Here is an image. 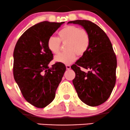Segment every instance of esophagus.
<instances>
[{"mask_svg":"<svg viewBox=\"0 0 130 130\" xmlns=\"http://www.w3.org/2000/svg\"><path fill=\"white\" fill-rule=\"evenodd\" d=\"M66 68L67 70H70V68H71V66H70V65H66Z\"/></svg>","mask_w":130,"mask_h":130,"instance_id":"obj_1","label":"esophagus"}]
</instances>
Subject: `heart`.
I'll use <instances>...</instances> for the list:
<instances>
[{
	"label": "heart",
	"mask_w": 130,
	"mask_h": 130,
	"mask_svg": "<svg viewBox=\"0 0 130 130\" xmlns=\"http://www.w3.org/2000/svg\"><path fill=\"white\" fill-rule=\"evenodd\" d=\"M58 37L51 36L47 40V47L52 53L57 54L60 50L61 42L68 41L66 44L67 51L62 52L55 57V60L69 64L76 58L77 54L84 55L90 47L91 37L86 29L75 26H67L58 32Z\"/></svg>",
	"instance_id": "heart-1"
}]
</instances>
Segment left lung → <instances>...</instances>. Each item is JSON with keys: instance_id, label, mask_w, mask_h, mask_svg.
Returning a JSON list of instances; mask_svg holds the SVG:
<instances>
[{"instance_id": "obj_1", "label": "left lung", "mask_w": 130, "mask_h": 130, "mask_svg": "<svg viewBox=\"0 0 130 130\" xmlns=\"http://www.w3.org/2000/svg\"><path fill=\"white\" fill-rule=\"evenodd\" d=\"M68 23L80 25L90 35L89 50L71 68L75 72L73 84L79 98L87 105L97 106L108 99L116 84V56L109 38L95 23L89 20Z\"/></svg>"}]
</instances>
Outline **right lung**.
I'll return each instance as SVG.
<instances>
[{"instance_id": "right-lung-1", "label": "right lung", "mask_w": 130, "mask_h": 130, "mask_svg": "<svg viewBox=\"0 0 130 130\" xmlns=\"http://www.w3.org/2000/svg\"><path fill=\"white\" fill-rule=\"evenodd\" d=\"M63 23L44 21L34 25L24 32L14 47V80L25 100L38 108L53 101L66 70L61 62L48 67L53 54L47 47V40Z\"/></svg>"}]
</instances>
